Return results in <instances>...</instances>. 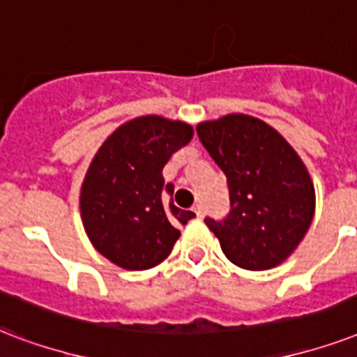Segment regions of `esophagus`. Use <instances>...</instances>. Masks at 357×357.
I'll return each mask as SVG.
<instances>
[{"label": "esophagus", "mask_w": 357, "mask_h": 357, "mask_svg": "<svg viewBox=\"0 0 357 357\" xmlns=\"http://www.w3.org/2000/svg\"><path fill=\"white\" fill-rule=\"evenodd\" d=\"M192 211H195V215H197L198 219H202L204 217V208L200 206V204H197V206H192Z\"/></svg>", "instance_id": "34e87169"}]
</instances>
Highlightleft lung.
I'll return each mask as SVG.
<instances>
[{
    "label": "left lung",
    "instance_id": "8db88e82",
    "mask_svg": "<svg viewBox=\"0 0 357 357\" xmlns=\"http://www.w3.org/2000/svg\"><path fill=\"white\" fill-rule=\"evenodd\" d=\"M198 138L228 181L230 213L206 217L232 264L251 271L284 262L305 238L314 187L303 160L262 119L228 114L197 127Z\"/></svg>",
    "mask_w": 357,
    "mask_h": 357
}]
</instances>
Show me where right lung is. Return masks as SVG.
Listing matches in <instances>:
<instances>
[{
	"label": "right lung",
	"mask_w": 357,
	"mask_h": 357,
	"mask_svg": "<svg viewBox=\"0 0 357 357\" xmlns=\"http://www.w3.org/2000/svg\"><path fill=\"white\" fill-rule=\"evenodd\" d=\"M192 138L183 121L140 116L108 136L88 168L80 213L89 241L110 262L130 271L155 268L170 255L179 225L195 217L167 202L174 185L162 168Z\"/></svg>",
	"instance_id": "1"
}]
</instances>
